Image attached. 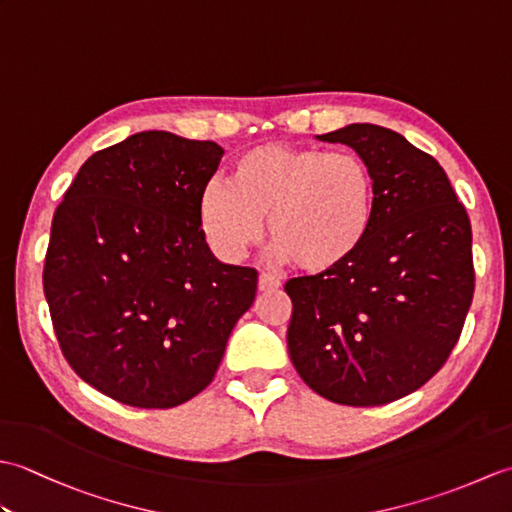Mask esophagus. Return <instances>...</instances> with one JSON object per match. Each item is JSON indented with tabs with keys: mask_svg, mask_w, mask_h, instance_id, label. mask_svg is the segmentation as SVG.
Instances as JSON below:
<instances>
[{
	"mask_svg": "<svg viewBox=\"0 0 512 512\" xmlns=\"http://www.w3.org/2000/svg\"><path fill=\"white\" fill-rule=\"evenodd\" d=\"M279 286H281V284H279V281H277L275 277H270V275H266V273L259 275V281H257L259 292H273V290H277Z\"/></svg>",
	"mask_w": 512,
	"mask_h": 512,
	"instance_id": "esophagus-1",
	"label": "esophagus"
}]
</instances>
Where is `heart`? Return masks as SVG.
Returning a JSON list of instances; mask_svg holds the SVG:
<instances>
[{"mask_svg": "<svg viewBox=\"0 0 512 512\" xmlns=\"http://www.w3.org/2000/svg\"><path fill=\"white\" fill-rule=\"evenodd\" d=\"M376 209V176L361 156L270 143L237 156L228 184H206L198 222L217 257L239 262L259 244L266 217L277 259L330 273L361 253Z\"/></svg>", "mask_w": 512, "mask_h": 512, "instance_id": "b5f03b06", "label": "heart"}]
</instances>
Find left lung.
<instances>
[{
    "label": "left lung",
    "mask_w": 512,
    "mask_h": 512,
    "mask_svg": "<svg viewBox=\"0 0 512 512\" xmlns=\"http://www.w3.org/2000/svg\"><path fill=\"white\" fill-rule=\"evenodd\" d=\"M319 138L372 167L378 209L354 259L286 281L290 361L323 398L387 405L436 376L460 339L475 290L471 222L438 160L405 136L354 123Z\"/></svg>",
    "instance_id": "obj_1"
}]
</instances>
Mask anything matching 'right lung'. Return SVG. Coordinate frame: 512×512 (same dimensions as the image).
Returning a JSON list of instances; mask_svg holds the SVG:
<instances>
[{
  "label": "right lung",
  "mask_w": 512,
  "mask_h": 512,
  "mask_svg": "<svg viewBox=\"0 0 512 512\" xmlns=\"http://www.w3.org/2000/svg\"><path fill=\"white\" fill-rule=\"evenodd\" d=\"M224 149L140 132L96 151L52 217L43 266L54 334L85 383L123 405L198 396L253 306L257 270L217 262L198 198Z\"/></svg>",
  "instance_id": "right-lung-1"
}]
</instances>
